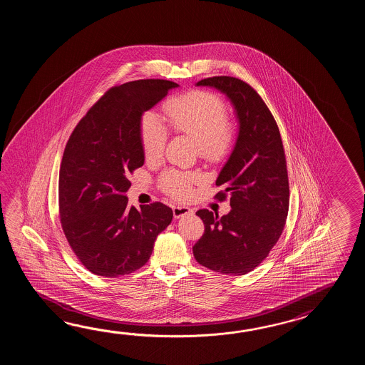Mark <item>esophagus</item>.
Segmentation results:
<instances>
[{
  "label": "esophagus",
  "instance_id": "1",
  "mask_svg": "<svg viewBox=\"0 0 365 365\" xmlns=\"http://www.w3.org/2000/svg\"><path fill=\"white\" fill-rule=\"evenodd\" d=\"M172 210H173V217L176 219L193 214V210L187 207V206H175Z\"/></svg>",
  "mask_w": 365,
  "mask_h": 365
}]
</instances>
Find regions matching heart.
Here are the masks:
<instances>
[{
	"instance_id": "b5f03b06",
	"label": "heart",
	"mask_w": 365,
	"mask_h": 365,
	"mask_svg": "<svg viewBox=\"0 0 365 365\" xmlns=\"http://www.w3.org/2000/svg\"><path fill=\"white\" fill-rule=\"evenodd\" d=\"M164 116L173 132L193 138L198 154L207 162H222L232 153L237 128L228 118V107L217 93L194 90L170 96L163 104ZM140 145L148 160L163 155L167 128L154 112H145L140 120ZM198 172L167 170L159 178V185L175 198L185 200L194 184L201 181Z\"/></svg>"
}]
</instances>
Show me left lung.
Returning a JSON list of instances; mask_svg holds the SVG:
<instances>
[{
	"label": "left lung",
	"mask_w": 365,
	"mask_h": 365,
	"mask_svg": "<svg viewBox=\"0 0 365 365\" xmlns=\"http://www.w3.org/2000/svg\"><path fill=\"white\" fill-rule=\"evenodd\" d=\"M197 86H212L227 93L240 120V132L228 162L219 173L215 195L232 210L222 217L207 209L195 214L205 225L194 244L198 264L225 275H244L264 262L279 240L289 206L287 162L279 128L264 99L239 78H205Z\"/></svg>",
	"instance_id": "obj_1"
}]
</instances>
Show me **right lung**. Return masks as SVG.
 I'll return each mask as SVG.
<instances>
[{
  "instance_id": "add662e5",
  "label": "right lung",
  "mask_w": 365,
  "mask_h": 365,
  "mask_svg": "<svg viewBox=\"0 0 365 365\" xmlns=\"http://www.w3.org/2000/svg\"><path fill=\"white\" fill-rule=\"evenodd\" d=\"M178 83L140 79L113 86L81 118L62 155L58 214L79 262L95 275L117 278L138 270L156 236L171 223L162 202L128 207L129 175L143 165L140 120Z\"/></svg>"
}]
</instances>
